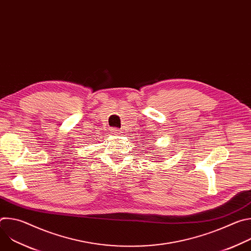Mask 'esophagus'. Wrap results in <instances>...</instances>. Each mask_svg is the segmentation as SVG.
Returning a JSON list of instances; mask_svg holds the SVG:
<instances>
[{"instance_id":"obj_1","label":"esophagus","mask_w":251,"mask_h":251,"mask_svg":"<svg viewBox=\"0 0 251 251\" xmlns=\"http://www.w3.org/2000/svg\"><path fill=\"white\" fill-rule=\"evenodd\" d=\"M111 134H113V135H120V134H121V131H120L119 129L113 128V129H111Z\"/></svg>"}]
</instances>
